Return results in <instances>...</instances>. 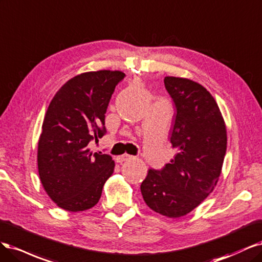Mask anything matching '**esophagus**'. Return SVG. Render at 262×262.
Segmentation results:
<instances>
[{"label": "esophagus", "instance_id": "34e87169", "mask_svg": "<svg viewBox=\"0 0 262 262\" xmlns=\"http://www.w3.org/2000/svg\"><path fill=\"white\" fill-rule=\"evenodd\" d=\"M133 157L132 156H129V155H122V156H119L116 158V162H119V163H122V162H124V161H127V160H129V159H132Z\"/></svg>", "mask_w": 262, "mask_h": 262}]
</instances>
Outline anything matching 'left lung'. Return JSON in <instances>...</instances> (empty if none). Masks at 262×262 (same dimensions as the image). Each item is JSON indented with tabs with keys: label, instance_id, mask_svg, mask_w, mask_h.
<instances>
[{
	"label": "left lung",
	"instance_id": "obj_1",
	"mask_svg": "<svg viewBox=\"0 0 262 262\" xmlns=\"http://www.w3.org/2000/svg\"><path fill=\"white\" fill-rule=\"evenodd\" d=\"M164 86L176 110L170 141L179 152L161 170L150 168L140 190L150 209L180 217L214 189L226 152V128L205 87L180 77H165Z\"/></svg>",
	"mask_w": 262,
	"mask_h": 262
}]
</instances>
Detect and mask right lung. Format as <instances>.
<instances>
[{"label":"right lung","mask_w":262,"mask_h":262,"mask_svg":"<svg viewBox=\"0 0 262 262\" xmlns=\"http://www.w3.org/2000/svg\"><path fill=\"white\" fill-rule=\"evenodd\" d=\"M124 77L119 71L77 75L48 107L38 143V170L49 197L64 210L77 212L97 205L114 171L112 157L92 154L90 143L106 134V108Z\"/></svg>","instance_id":"right-lung-1"}]
</instances>
